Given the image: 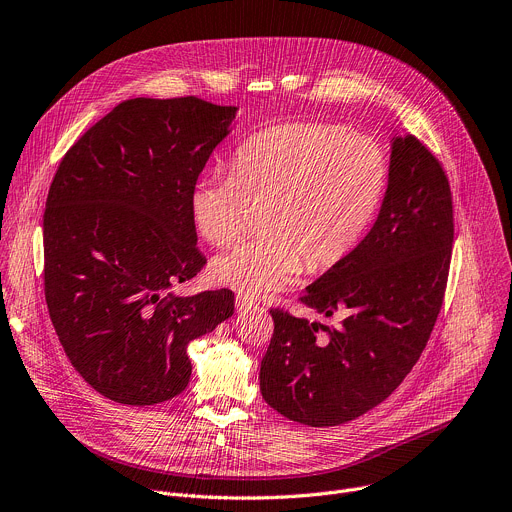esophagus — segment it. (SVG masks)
<instances>
[{"mask_svg": "<svg viewBox=\"0 0 512 512\" xmlns=\"http://www.w3.org/2000/svg\"><path fill=\"white\" fill-rule=\"evenodd\" d=\"M251 306H255L253 300H249V298H245V296H237V310H239V312L249 310Z\"/></svg>", "mask_w": 512, "mask_h": 512, "instance_id": "esophagus-1", "label": "esophagus"}]
</instances>
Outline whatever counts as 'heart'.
<instances>
[{"instance_id": "heart-1", "label": "heart", "mask_w": 512, "mask_h": 512, "mask_svg": "<svg viewBox=\"0 0 512 512\" xmlns=\"http://www.w3.org/2000/svg\"><path fill=\"white\" fill-rule=\"evenodd\" d=\"M390 165L374 138L318 122L273 124L235 151L230 173L196 179L190 210L200 235L222 247L261 206V235L210 263L212 280L245 296L280 290L304 271L341 263L374 220Z\"/></svg>"}]
</instances>
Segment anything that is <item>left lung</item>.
<instances>
[{"label": "left lung", "mask_w": 512, "mask_h": 512, "mask_svg": "<svg viewBox=\"0 0 512 512\" xmlns=\"http://www.w3.org/2000/svg\"><path fill=\"white\" fill-rule=\"evenodd\" d=\"M451 247L447 173L418 138L396 136L376 224L300 296L324 316L341 314L339 324L271 308L273 335L259 371L265 402L310 427L349 423L384 402L427 347Z\"/></svg>", "instance_id": "8db88e82"}]
</instances>
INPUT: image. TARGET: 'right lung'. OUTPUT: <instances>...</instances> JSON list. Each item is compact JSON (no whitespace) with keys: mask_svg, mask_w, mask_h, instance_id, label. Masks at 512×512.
<instances>
[{"mask_svg":"<svg viewBox=\"0 0 512 512\" xmlns=\"http://www.w3.org/2000/svg\"><path fill=\"white\" fill-rule=\"evenodd\" d=\"M235 106L196 96L118 104L65 153L44 210V296L79 376L151 406L185 390L188 343L235 312L228 288L179 298L202 271L190 194Z\"/></svg>","mask_w":512,"mask_h":512,"instance_id":"right-lung-1","label":"right lung"}]
</instances>
